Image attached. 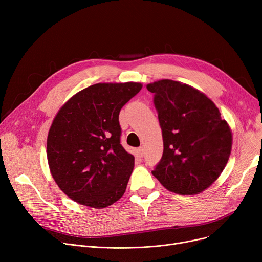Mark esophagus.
<instances>
[{
	"instance_id": "1",
	"label": "esophagus",
	"mask_w": 262,
	"mask_h": 262,
	"mask_svg": "<svg viewBox=\"0 0 262 262\" xmlns=\"http://www.w3.org/2000/svg\"><path fill=\"white\" fill-rule=\"evenodd\" d=\"M137 152H138L139 157H143V155H144V148H143V147H139L138 150H137Z\"/></svg>"
}]
</instances>
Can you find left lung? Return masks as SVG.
Wrapping results in <instances>:
<instances>
[{"mask_svg":"<svg viewBox=\"0 0 262 262\" xmlns=\"http://www.w3.org/2000/svg\"><path fill=\"white\" fill-rule=\"evenodd\" d=\"M162 130L163 153L152 171L168 190L198 194L208 188L228 161L232 136L217 107L204 93L180 81L146 86Z\"/></svg>","mask_w":262,"mask_h":262,"instance_id":"left-lung-1","label":"left lung"}]
</instances>
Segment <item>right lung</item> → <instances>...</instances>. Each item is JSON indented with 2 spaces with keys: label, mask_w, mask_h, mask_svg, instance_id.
Masks as SVG:
<instances>
[{
  "label": "right lung",
  "mask_w": 262,
  "mask_h": 262,
  "mask_svg": "<svg viewBox=\"0 0 262 262\" xmlns=\"http://www.w3.org/2000/svg\"><path fill=\"white\" fill-rule=\"evenodd\" d=\"M139 82L95 84L69 100L55 117L47 153L52 176L78 204L105 208L126 190L135 158L121 144V108Z\"/></svg>",
  "instance_id": "add662e5"
}]
</instances>
